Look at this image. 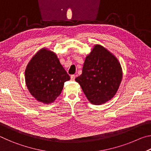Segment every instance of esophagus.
I'll return each mask as SVG.
<instances>
[{
	"mask_svg": "<svg viewBox=\"0 0 151 151\" xmlns=\"http://www.w3.org/2000/svg\"><path fill=\"white\" fill-rule=\"evenodd\" d=\"M75 75H72L70 76V80L71 81H75Z\"/></svg>",
	"mask_w": 151,
	"mask_h": 151,
	"instance_id": "1",
	"label": "esophagus"
}]
</instances>
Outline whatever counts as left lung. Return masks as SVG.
Segmentation results:
<instances>
[{"instance_id":"left-lung-1","label":"left lung","mask_w":151,"mask_h":151,"mask_svg":"<svg viewBox=\"0 0 151 151\" xmlns=\"http://www.w3.org/2000/svg\"><path fill=\"white\" fill-rule=\"evenodd\" d=\"M122 78L118 59L103 46L96 45L86 57L82 74L75 81L91 103L101 104L115 95Z\"/></svg>"}]
</instances>
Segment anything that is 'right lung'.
<instances>
[{"label":"right lung","instance_id":"obj_1","mask_svg":"<svg viewBox=\"0 0 151 151\" xmlns=\"http://www.w3.org/2000/svg\"><path fill=\"white\" fill-rule=\"evenodd\" d=\"M68 80L70 76L57 55L47 48L37 52L25 70V82L30 93L45 104L53 103Z\"/></svg>","mask_w":151,"mask_h":151}]
</instances>
